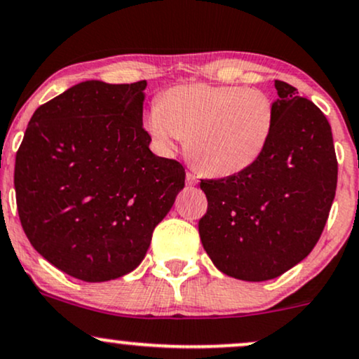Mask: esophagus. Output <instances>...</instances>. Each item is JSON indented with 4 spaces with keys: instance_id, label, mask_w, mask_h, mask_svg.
Segmentation results:
<instances>
[{
    "instance_id": "obj_1",
    "label": "esophagus",
    "mask_w": 359,
    "mask_h": 359,
    "mask_svg": "<svg viewBox=\"0 0 359 359\" xmlns=\"http://www.w3.org/2000/svg\"><path fill=\"white\" fill-rule=\"evenodd\" d=\"M185 182H187V185H196L198 182L197 175L192 174V172H187V174H185Z\"/></svg>"
}]
</instances>
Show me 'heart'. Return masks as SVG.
<instances>
[{
  "instance_id": "1",
  "label": "heart",
  "mask_w": 359,
  "mask_h": 359,
  "mask_svg": "<svg viewBox=\"0 0 359 359\" xmlns=\"http://www.w3.org/2000/svg\"><path fill=\"white\" fill-rule=\"evenodd\" d=\"M274 120V103L262 90L192 83L167 90L147 114L145 127L163 154L187 138V155L198 170L231 177L261 158Z\"/></svg>"
}]
</instances>
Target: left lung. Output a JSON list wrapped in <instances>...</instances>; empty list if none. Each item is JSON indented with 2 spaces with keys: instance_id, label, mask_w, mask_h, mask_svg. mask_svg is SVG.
Segmentation results:
<instances>
[{
  "instance_id": "obj_1",
  "label": "left lung",
  "mask_w": 359,
  "mask_h": 359,
  "mask_svg": "<svg viewBox=\"0 0 359 359\" xmlns=\"http://www.w3.org/2000/svg\"><path fill=\"white\" fill-rule=\"evenodd\" d=\"M274 86V128L261 158L237 175L201 180L205 252L221 273L252 283L278 278L313 250L338 182L325 114L286 81Z\"/></svg>"
}]
</instances>
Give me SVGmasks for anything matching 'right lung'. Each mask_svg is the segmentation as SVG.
Listing matches in <instances>:
<instances>
[{
  "label": "right lung",
  "instance_id": "1",
  "mask_svg": "<svg viewBox=\"0 0 359 359\" xmlns=\"http://www.w3.org/2000/svg\"><path fill=\"white\" fill-rule=\"evenodd\" d=\"M145 88V80L72 86L38 107L16 154L25 234L50 264L86 283L135 269L184 189V167L149 149Z\"/></svg>",
  "mask_w": 359,
  "mask_h": 359
}]
</instances>
